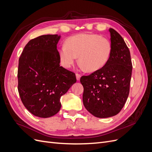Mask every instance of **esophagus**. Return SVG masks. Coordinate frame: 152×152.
Segmentation results:
<instances>
[{"label": "esophagus", "instance_id": "esophagus-1", "mask_svg": "<svg viewBox=\"0 0 152 152\" xmlns=\"http://www.w3.org/2000/svg\"><path fill=\"white\" fill-rule=\"evenodd\" d=\"M80 77H81V75L80 74H79V73H76V78H77V80H80Z\"/></svg>", "mask_w": 152, "mask_h": 152}]
</instances>
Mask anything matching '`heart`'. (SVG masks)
<instances>
[{
	"label": "heart",
	"instance_id": "1",
	"mask_svg": "<svg viewBox=\"0 0 152 152\" xmlns=\"http://www.w3.org/2000/svg\"><path fill=\"white\" fill-rule=\"evenodd\" d=\"M112 51L108 39L96 34H80L67 39L58 54L63 67L70 68L78 57V63L85 71L94 72L107 65Z\"/></svg>",
	"mask_w": 152,
	"mask_h": 152
}]
</instances>
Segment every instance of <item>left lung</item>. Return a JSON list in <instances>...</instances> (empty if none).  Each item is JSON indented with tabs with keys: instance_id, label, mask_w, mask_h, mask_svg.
<instances>
[{
	"instance_id": "1",
	"label": "left lung",
	"mask_w": 152,
	"mask_h": 152,
	"mask_svg": "<svg viewBox=\"0 0 152 152\" xmlns=\"http://www.w3.org/2000/svg\"><path fill=\"white\" fill-rule=\"evenodd\" d=\"M112 51L104 67L82 76L85 108L98 118L116 115L124 107L129 93L132 65L129 49L117 31L110 28Z\"/></svg>"
}]
</instances>
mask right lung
I'll return each instance as SVG.
<instances>
[{"mask_svg": "<svg viewBox=\"0 0 152 152\" xmlns=\"http://www.w3.org/2000/svg\"><path fill=\"white\" fill-rule=\"evenodd\" d=\"M61 36L44 35L30 40L19 59L18 89L23 104L35 116L48 118L61 108L60 98L76 82L75 74L59 65Z\"/></svg>", "mask_w": 152, "mask_h": 152, "instance_id": "1", "label": "right lung"}]
</instances>
